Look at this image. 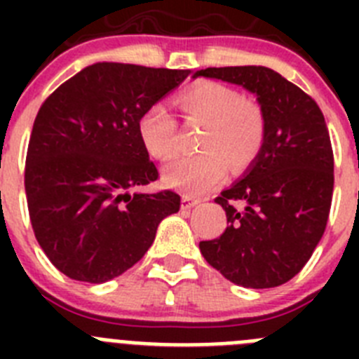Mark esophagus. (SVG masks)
Masks as SVG:
<instances>
[{"label": "esophagus", "instance_id": "esophagus-1", "mask_svg": "<svg viewBox=\"0 0 359 359\" xmlns=\"http://www.w3.org/2000/svg\"><path fill=\"white\" fill-rule=\"evenodd\" d=\"M198 203H199L198 198H192V196H189V194L182 196V208H183V210H190V208H194Z\"/></svg>", "mask_w": 359, "mask_h": 359}]
</instances>
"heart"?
I'll use <instances>...</instances> for the list:
<instances>
[{"instance_id":"obj_1","label":"heart","mask_w":359,"mask_h":359,"mask_svg":"<svg viewBox=\"0 0 359 359\" xmlns=\"http://www.w3.org/2000/svg\"><path fill=\"white\" fill-rule=\"evenodd\" d=\"M183 116L203 123L198 147L201 152L180 156L165 165L163 182L187 194H205L231 170L246 169L261 152L266 138L264 109L253 98L241 97L230 86L201 82L177 98ZM177 123L161 104L147 107L138 120V136L145 151L156 160L176 152Z\"/></svg>"}]
</instances>
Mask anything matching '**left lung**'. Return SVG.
Wrapping results in <instances>:
<instances>
[{"mask_svg":"<svg viewBox=\"0 0 359 359\" xmlns=\"http://www.w3.org/2000/svg\"><path fill=\"white\" fill-rule=\"evenodd\" d=\"M194 77L243 86L266 116L259 156L215 198L226 212V230L201 241L199 250L237 286L286 284L311 259L331 210L334 158L325 118L309 95L266 66L207 68Z\"/></svg>","mask_w":359,"mask_h":359,"instance_id":"left-lung-1","label":"left lung"}]
</instances>
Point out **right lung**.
<instances>
[{
    "label": "right lung",
    "mask_w": 359,
    "mask_h": 359,
    "mask_svg": "<svg viewBox=\"0 0 359 359\" xmlns=\"http://www.w3.org/2000/svg\"><path fill=\"white\" fill-rule=\"evenodd\" d=\"M189 73L97 62L43 102L25 190L37 243L66 277L91 284L118 277L151 248L161 219L180 210L172 190H136L158 180L138 120Z\"/></svg>",
    "instance_id": "add662e5"
}]
</instances>
